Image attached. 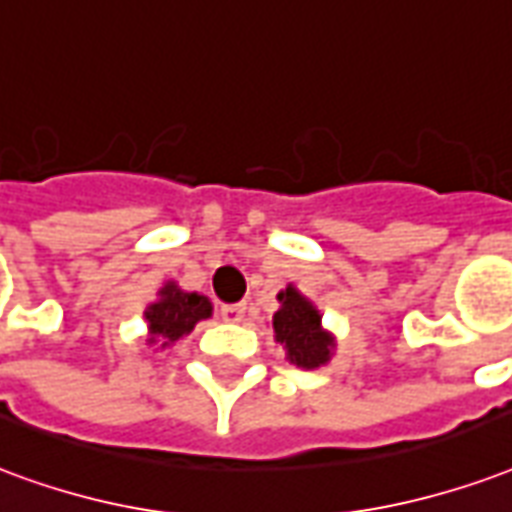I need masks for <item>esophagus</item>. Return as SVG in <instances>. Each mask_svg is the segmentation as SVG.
Listing matches in <instances>:
<instances>
[{
  "label": "esophagus",
  "instance_id": "obj_1",
  "mask_svg": "<svg viewBox=\"0 0 512 512\" xmlns=\"http://www.w3.org/2000/svg\"><path fill=\"white\" fill-rule=\"evenodd\" d=\"M219 314H222V320H225V323H244L246 306L244 304H225L222 309H219Z\"/></svg>",
  "mask_w": 512,
  "mask_h": 512
}]
</instances>
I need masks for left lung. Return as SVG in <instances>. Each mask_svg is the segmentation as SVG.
Here are the masks:
<instances>
[{"label": "left lung", "mask_w": 512, "mask_h": 512, "mask_svg": "<svg viewBox=\"0 0 512 512\" xmlns=\"http://www.w3.org/2000/svg\"><path fill=\"white\" fill-rule=\"evenodd\" d=\"M282 309L274 314V336L287 352V361L301 369H320L331 361L333 336L323 328V317L317 306L295 290L285 287L276 295Z\"/></svg>", "instance_id": "1"}]
</instances>
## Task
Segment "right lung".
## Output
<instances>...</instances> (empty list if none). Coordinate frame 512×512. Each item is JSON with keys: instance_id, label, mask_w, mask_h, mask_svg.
Masks as SVG:
<instances>
[{"instance_id": "obj_1", "label": "right lung", "mask_w": 512, "mask_h": 512, "mask_svg": "<svg viewBox=\"0 0 512 512\" xmlns=\"http://www.w3.org/2000/svg\"><path fill=\"white\" fill-rule=\"evenodd\" d=\"M143 317L149 323V344L160 342L168 347L187 336L200 320L211 317V301L200 293H184L176 282H168L160 290V298L146 306Z\"/></svg>"}]
</instances>
